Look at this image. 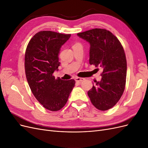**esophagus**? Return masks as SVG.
<instances>
[{
	"label": "esophagus",
	"instance_id": "esophagus-1",
	"mask_svg": "<svg viewBox=\"0 0 148 148\" xmlns=\"http://www.w3.org/2000/svg\"><path fill=\"white\" fill-rule=\"evenodd\" d=\"M83 80H84V78H80V77H76L75 78V81L77 82H78V83L83 82Z\"/></svg>",
	"mask_w": 148,
	"mask_h": 148
}]
</instances>
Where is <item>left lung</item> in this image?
I'll list each match as a JSON object with an SVG mask.
<instances>
[{"instance_id":"1","label":"left lung","mask_w":148,"mask_h":148,"mask_svg":"<svg viewBox=\"0 0 148 148\" xmlns=\"http://www.w3.org/2000/svg\"><path fill=\"white\" fill-rule=\"evenodd\" d=\"M77 35L90 44L89 64L102 70L101 80L95 82L88 95L98 110L110 109L120 100L126 84L127 64L123 47L106 29L95 28Z\"/></svg>"}]
</instances>
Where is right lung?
Segmentation results:
<instances>
[{"instance_id":"obj_1","label":"right lung","mask_w":148,"mask_h":148,"mask_svg":"<svg viewBox=\"0 0 148 148\" xmlns=\"http://www.w3.org/2000/svg\"><path fill=\"white\" fill-rule=\"evenodd\" d=\"M70 36L39 31L30 39L25 51V74L31 92L44 108L51 111L64 107L75 86L74 79L62 80L53 75L60 65V49Z\"/></svg>"}]
</instances>
